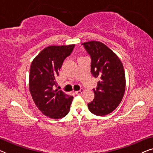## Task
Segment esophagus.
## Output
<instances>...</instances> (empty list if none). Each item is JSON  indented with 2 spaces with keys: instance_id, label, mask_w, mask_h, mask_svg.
Returning <instances> with one entry per match:
<instances>
[{
  "instance_id": "34e87169",
  "label": "esophagus",
  "mask_w": 153,
  "mask_h": 153,
  "mask_svg": "<svg viewBox=\"0 0 153 153\" xmlns=\"http://www.w3.org/2000/svg\"><path fill=\"white\" fill-rule=\"evenodd\" d=\"M83 92V89H80L78 91H75L74 93L76 94V95H81V94Z\"/></svg>"
}]
</instances>
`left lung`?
<instances>
[{
  "instance_id": "8db88e82",
  "label": "left lung",
  "mask_w": 153,
  "mask_h": 153,
  "mask_svg": "<svg viewBox=\"0 0 153 153\" xmlns=\"http://www.w3.org/2000/svg\"><path fill=\"white\" fill-rule=\"evenodd\" d=\"M91 58V74L99 79L95 98L88 104L90 111L105 116L118 107L125 91V75L120 58L107 46L97 41L82 44Z\"/></svg>"
}]
</instances>
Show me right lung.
<instances>
[{"mask_svg":"<svg viewBox=\"0 0 153 153\" xmlns=\"http://www.w3.org/2000/svg\"><path fill=\"white\" fill-rule=\"evenodd\" d=\"M74 45L49 46L33 60L29 74V89L38 109L50 118L60 119L68 114L73 97L55 90L64 60L72 53Z\"/></svg>","mask_w":153,"mask_h":153,"instance_id":"right-lung-1","label":"right lung"}]
</instances>
